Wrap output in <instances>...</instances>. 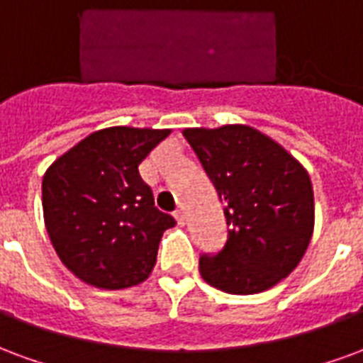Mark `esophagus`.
<instances>
[{"label":"esophagus","instance_id":"esophagus-1","mask_svg":"<svg viewBox=\"0 0 363 363\" xmlns=\"http://www.w3.org/2000/svg\"><path fill=\"white\" fill-rule=\"evenodd\" d=\"M174 216H176V220H178L179 226H184V224H185V213H184V211H182V208H178V211L174 213Z\"/></svg>","mask_w":363,"mask_h":363}]
</instances>
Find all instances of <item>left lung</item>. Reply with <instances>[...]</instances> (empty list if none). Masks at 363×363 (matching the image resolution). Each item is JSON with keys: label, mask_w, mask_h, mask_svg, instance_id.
<instances>
[{"label": "left lung", "mask_w": 363, "mask_h": 363, "mask_svg": "<svg viewBox=\"0 0 363 363\" xmlns=\"http://www.w3.org/2000/svg\"><path fill=\"white\" fill-rule=\"evenodd\" d=\"M184 137L224 203L228 240L201 255V277L228 294H257L298 267L313 234V187L306 168L257 129H185Z\"/></svg>", "instance_id": "left-lung-1"}]
</instances>
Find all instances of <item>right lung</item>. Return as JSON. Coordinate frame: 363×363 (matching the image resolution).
Masks as SVG:
<instances>
[{
    "label": "right lung",
    "mask_w": 363,
    "mask_h": 363,
    "mask_svg": "<svg viewBox=\"0 0 363 363\" xmlns=\"http://www.w3.org/2000/svg\"><path fill=\"white\" fill-rule=\"evenodd\" d=\"M170 129L108 127L62 155L42 179L48 236L77 279L120 290L147 279L164 230L176 226L155 207L139 164Z\"/></svg>",
    "instance_id": "obj_1"
}]
</instances>
